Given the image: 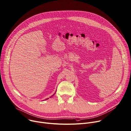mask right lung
<instances>
[{"mask_svg": "<svg viewBox=\"0 0 131 131\" xmlns=\"http://www.w3.org/2000/svg\"><path fill=\"white\" fill-rule=\"evenodd\" d=\"M47 99H48V98H47Z\"/></svg>", "mask_w": 131, "mask_h": 131, "instance_id": "add662e5", "label": "right lung"}]
</instances>
